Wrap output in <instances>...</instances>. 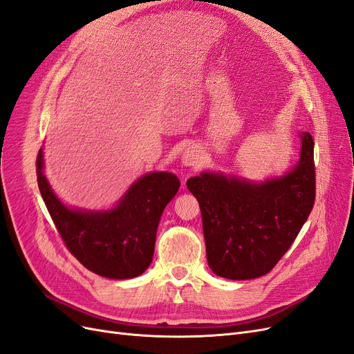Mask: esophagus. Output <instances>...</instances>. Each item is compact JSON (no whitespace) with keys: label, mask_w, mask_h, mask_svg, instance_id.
Masks as SVG:
<instances>
[{"label":"esophagus","mask_w":354,"mask_h":354,"mask_svg":"<svg viewBox=\"0 0 354 354\" xmlns=\"http://www.w3.org/2000/svg\"><path fill=\"white\" fill-rule=\"evenodd\" d=\"M180 162H182V166L185 167H198L203 163V154L197 147L189 145L185 148L184 153H182Z\"/></svg>","instance_id":"1"}]
</instances>
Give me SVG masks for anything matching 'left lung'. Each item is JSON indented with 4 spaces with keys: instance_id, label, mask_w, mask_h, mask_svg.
<instances>
[{
    "instance_id": "1",
    "label": "left lung",
    "mask_w": 354,
    "mask_h": 354,
    "mask_svg": "<svg viewBox=\"0 0 354 354\" xmlns=\"http://www.w3.org/2000/svg\"><path fill=\"white\" fill-rule=\"evenodd\" d=\"M300 133V158L261 180L206 170L187 180L201 210L209 266L218 277H263L287 253L315 203V141Z\"/></svg>"
}]
</instances>
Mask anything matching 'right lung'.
Segmentation results:
<instances>
[{"label": "right lung", "mask_w": 354, "mask_h": 354, "mask_svg": "<svg viewBox=\"0 0 354 354\" xmlns=\"http://www.w3.org/2000/svg\"><path fill=\"white\" fill-rule=\"evenodd\" d=\"M44 150L37 158L38 187L57 231L71 253L100 277L131 279L151 265L163 210L180 187L172 172H148L132 182L115 206L102 210L71 207L44 174Z\"/></svg>", "instance_id": "right-lung-1"}]
</instances>
